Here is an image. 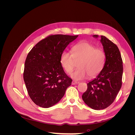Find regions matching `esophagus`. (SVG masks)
Wrapping results in <instances>:
<instances>
[{"label":"esophagus","mask_w":135,"mask_h":135,"mask_svg":"<svg viewBox=\"0 0 135 135\" xmlns=\"http://www.w3.org/2000/svg\"><path fill=\"white\" fill-rule=\"evenodd\" d=\"M79 82V81H75V80H73L72 81V84L73 85H75V84H78Z\"/></svg>","instance_id":"34e87169"}]
</instances>
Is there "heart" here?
<instances>
[{"mask_svg": "<svg viewBox=\"0 0 135 135\" xmlns=\"http://www.w3.org/2000/svg\"><path fill=\"white\" fill-rule=\"evenodd\" d=\"M106 56L102 48H96L95 45L88 41H81L71 48V54L64 51L61 55L60 63L64 70L68 74L74 70L76 62L78 69L71 74L75 80H81L88 76L94 78L103 70Z\"/></svg>", "mask_w": 135, "mask_h": 135, "instance_id": "obj_1", "label": "heart"}]
</instances>
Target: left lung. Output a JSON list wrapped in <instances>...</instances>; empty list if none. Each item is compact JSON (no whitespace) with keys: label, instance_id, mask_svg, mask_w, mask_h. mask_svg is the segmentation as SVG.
<instances>
[{"label":"left lung","instance_id":"left-lung-1","mask_svg":"<svg viewBox=\"0 0 135 135\" xmlns=\"http://www.w3.org/2000/svg\"><path fill=\"white\" fill-rule=\"evenodd\" d=\"M94 37H98L94 35ZM106 56L104 66L95 79L87 83V89L82 99L89 107L95 110L104 109L115 99L122 84L123 61L115 44L105 36H101Z\"/></svg>","mask_w":135,"mask_h":135}]
</instances>
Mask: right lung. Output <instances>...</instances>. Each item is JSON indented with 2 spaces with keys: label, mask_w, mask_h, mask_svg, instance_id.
Masks as SVG:
<instances>
[{
  "label": "right lung",
  "mask_w": 135,
  "mask_h": 135,
  "mask_svg": "<svg viewBox=\"0 0 135 135\" xmlns=\"http://www.w3.org/2000/svg\"><path fill=\"white\" fill-rule=\"evenodd\" d=\"M78 35H50L28 52L23 79L30 99L39 107L48 108L62 99L72 79L60 63L61 55Z\"/></svg>",
  "instance_id": "1"
}]
</instances>
